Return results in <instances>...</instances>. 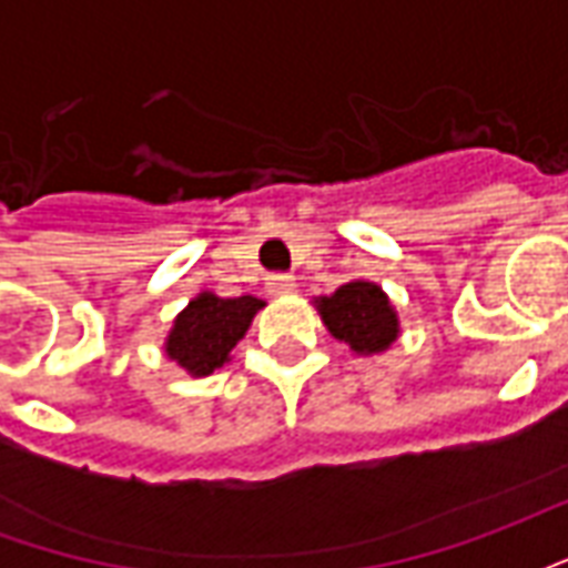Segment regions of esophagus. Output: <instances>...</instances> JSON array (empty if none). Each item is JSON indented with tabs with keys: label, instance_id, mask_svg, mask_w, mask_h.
<instances>
[{
	"label": "esophagus",
	"instance_id": "obj_1",
	"mask_svg": "<svg viewBox=\"0 0 568 568\" xmlns=\"http://www.w3.org/2000/svg\"><path fill=\"white\" fill-rule=\"evenodd\" d=\"M267 292H271V295H292V292H295V276L276 273V276L267 280Z\"/></svg>",
	"mask_w": 568,
	"mask_h": 568
}]
</instances>
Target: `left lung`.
<instances>
[{
    "label": "left lung",
    "instance_id": "8db88e82",
    "mask_svg": "<svg viewBox=\"0 0 568 568\" xmlns=\"http://www.w3.org/2000/svg\"><path fill=\"white\" fill-rule=\"evenodd\" d=\"M332 337L349 346L356 356H381L398 341L402 322L393 301L377 283L349 280L332 295L313 301Z\"/></svg>",
    "mask_w": 568,
    "mask_h": 568
}]
</instances>
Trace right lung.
Listing matches in <instances>:
<instances>
[{"label":"right lung","instance_id":"right-lung-1","mask_svg":"<svg viewBox=\"0 0 568 568\" xmlns=\"http://www.w3.org/2000/svg\"><path fill=\"white\" fill-rule=\"evenodd\" d=\"M261 307V297H219L215 292H200L173 320L163 353L191 377H210L212 371L231 362V349L246 337Z\"/></svg>","mask_w":568,"mask_h":568}]
</instances>
